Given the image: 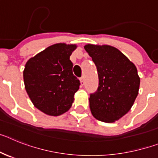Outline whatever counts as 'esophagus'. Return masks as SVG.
<instances>
[{"label":"esophagus","mask_w":158,"mask_h":158,"mask_svg":"<svg viewBox=\"0 0 158 158\" xmlns=\"http://www.w3.org/2000/svg\"><path fill=\"white\" fill-rule=\"evenodd\" d=\"M80 82L81 85H84V84H85V79H84L83 77H81L80 78Z\"/></svg>","instance_id":"1"}]
</instances>
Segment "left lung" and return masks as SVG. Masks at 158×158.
I'll use <instances>...</instances> for the list:
<instances>
[{
  "label": "left lung",
  "mask_w": 158,
  "mask_h": 158,
  "mask_svg": "<svg viewBox=\"0 0 158 158\" xmlns=\"http://www.w3.org/2000/svg\"><path fill=\"white\" fill-rule=\"evenodd\" d=\"M84 47L99 77L97 91L89 99L92 114L102 122H115L131 110L139 94L140 77L136 66L111 46L87 44Z\"/></svg>",
  "instance_id": "obj_1"
}]
</instances>
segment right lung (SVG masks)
<instances>
[{
    "mask_svg": "<svg viewBox=\"0 0 158 158\" xmlns=\"http://www.w3.org/2000/svg\"><path fill=\"white\" fill-rule=\"evenodd\" d=\"M75 44L56 43L28 60L23 70L25 89L35 107L52 116L71 107L80 81L69 59Z\"/></svg>",
    "mask_w": 158,
    "mask_h": 158,
    "instance_id": "add662e5",
    "label": "right lung"
}]
</instances>
